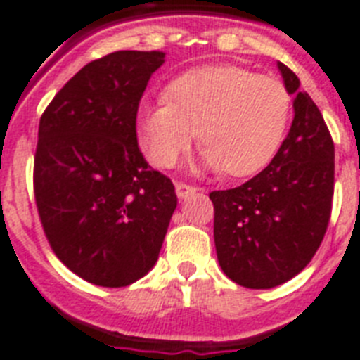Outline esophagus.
<instances>
[{"label":"esophagus","instance_id":"34e87169","mask_svg":"<svg viewBox=\"0 0 360 360\" xmlns=\"http://www.w3.org/2000/svg\"><path fill=\"white\" fill-rule=\"evenodd\" d=\"M195 190H200L198 188V186H194V185H186V183H175V192H177V195H179V198H186V195H190V194H194Z\"/></svg>","mask_w":360,"mask_h":360}]
</instances>
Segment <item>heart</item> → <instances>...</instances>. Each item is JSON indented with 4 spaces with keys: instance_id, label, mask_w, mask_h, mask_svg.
<instances>
[{
    "instance_id": "obj_1",
    "label": "heart",
    "mask_w": 360,
    "mask_h": 360,
    "mask_svg": "<svg viewBox=\"0 0 360 360\" xmlns=\"http://www.w3.org/2000/svg\"><path fill=\"white\" fill-rule=\"evenodd\" d=\"M292 114L285 84L235 64L188 70L166 86V99L140 105L136 131L153 165L166 168L195 139L205 166L250 177L281 148Z\"/></svg>"
}]
</instances>
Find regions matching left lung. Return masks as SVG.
<instances>
[{"label": "left lung", "instance_id": "obj_1", "mask_svg": "<svg viewBox=\"0 0 360 360\" xmlns=\"http://www.w3.org/2000/svg\"><path fill=\"white\" fill-rule=\"evenodd\" d=\"M286 90L296 96L281 148L244 185L214 190V244L221 270L246 288H274L305 268L326 236L335 192V144L311 96L288 66Z\"/></svg>", "mask_w": 360, "mask_h": 360}]
</instances>
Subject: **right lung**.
<instances>
[{
    "label": "right lung",
    "mask_w": 360,
    "mask_h": 360,
    "mask_svg": "<svg viewBox=\"0 0 360 360\" xmlns=\"http://www.w3.org/2000/svg\"><path fill=\"white\" fill-rule=\"evenodd\" d=\"M162 51H114L79 70L46 107L33 186L58 261L92 285L139 281L159 259L174 183L144 160L136 112Z\"/></svg>",
    "instance_id": "1"
}]
</instances>
